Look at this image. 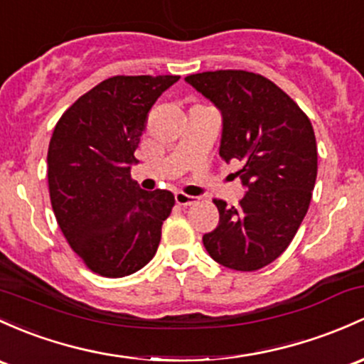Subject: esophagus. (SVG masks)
Here are the masks:
<instances>
[{
	"mask_svg": "<svg viewBox=\"0 0 364 364\" xmlns=\"http://www.w3.org/2000/svg\"><path fill=\"white\" fill-rule=\"evenodd\" d=\"M175 201H177V205L181 206H191L194 205V203H198V198L189 196V194L186 193H175Z\"/></svg>",
	"mask_w": 364,
	"mask_h": 364,
	"instance_id": "obj_1",
	"label": "esophagus"
}]
</instances>
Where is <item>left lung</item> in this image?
<instances>
[{"label":"left lung","instance_id":"1","mask_svg":"<svg viewBox=\"0 0 364 364\" xmlns=\"http://www.w3.org/2000/svg\"><path fill=\"white\" fill-rule=\"evenodd\" d=\"M186 81L222 111L220 158L243 165L234 175L248 187L236 208L213 199L220 218L203 245L224 267L259 271L288 248L311 205L318 175L311 119L262 74L225 69Z\"/></svg>","mask_w":364,"mask_h":364}]
</instances>
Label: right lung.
Segmentation results:
<instances>
[{
	"mask_svg": "<svg viewBox=\"0 0 364 364\" xmlns=\"http://www.w3.org/2000/svg\"><path fill=\"white\" fill-rule=\"evenodd\" d=\"M181 76H112L81 95L48 146L57 224L90 271L123 277L154 257L175 198L142 191L130 175L147 112Z\"/></svg>",
	"mask_w": 364,
	"mask_h": 364,
	"instance_id": "obj_1",
	"label": "right lung"
}]
</instances>
